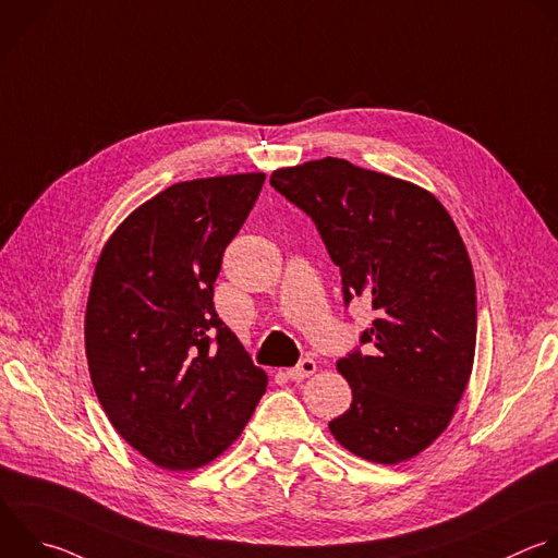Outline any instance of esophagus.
I'll return each instance as SVG.
<instances>
[{
  "mask_svg": "<svg viewBox=\"0 0 558 558\" xmlns=\"http://www.w3.org/2000/svg\"><path fill=\"white\" fill-rule=\"evenodd\" d=\"M315 369H317L315 359L304 356V359H300V363H298L295 367H289V369H287V375H289V379H293V381H302V379L311 377V375L315 373Z\"/></svg>",
  "mask_w": 558,
  "mask_h": 558,
  "instance_id": "obj_1",
  "label": "esophagus"
}]
</instances>
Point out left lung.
<instances>
[{"label": "left lung", "instance_id": "obj_1", "mask_svg": "<svg viewBox=\"0 0 558 558\" xmlns=\"http://www.w3.org/2000/svg\"><path fill=\"white\" fill-rule=\"evenodd\" d=\"M274 189L315 223L348 306L377 313L337 361L350 410L328 423L354 456L399 464L429 447L466 390L477 332L473 267L442 204L418 185L324 157L276 170Z\"/></svg>", "mask_w": 558, "mask_h": 558}]
</instances>
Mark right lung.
Segmentation results:
<instances>
[{
	"label": "right lung",
	"mask_w": 558,
	"mask_h": 558,
	"mask_svg": "<svg viewBox=\"0 0 558 558\" xmlns=\"http://www.w3.org/2000/svg\"><path fill=\"white\" fill-rule=\"evenodd\" d=\"M263 183V172L174 183L124 219L96 265L85 313L92 384L116 432L161 469L213 462L267 390L213 300Z\"/></svg>",
	"instance_id": "obj_1"
}]
</instances>
